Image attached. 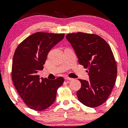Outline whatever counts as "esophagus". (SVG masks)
<instances>
[{
    "instance_id": "obj_1",
    "label": "esophagus",
    "mask_w": 128,
    "mask_h": 128,
    "mask_svg": "<svg viewBox=\"0 0 128 128\" xmlns=\"http://www.w3.org/2000/svg\"><path fill=\"white\" fill-rule=\"evenodd\" d=\"M65 79L66 80H73V78H69L68 76H66L65 77Z\"/></svg>"
}]
</instances>
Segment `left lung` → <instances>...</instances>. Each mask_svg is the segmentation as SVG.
<instances>
[{
    "label": "left lung",
    "mask_w": 128,
    "mask_h": 128,
    "mask_svg": "<svg viewBox=\"0 0 128 128\" xmlns=\"http://www.w3.org/2000/svg\"><path fill=\"white\" fill-rule=\"evenodd\" d=\"M66 38L74 50L79 64L88 72V80L79 79L81 88L76 92L78 98L86 106H99L108 99L117 78V64L111 48L96 34H68Z\"/></svg>",
    "instance_id": "left-lung-1"
}]
</instances>
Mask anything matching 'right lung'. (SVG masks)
<instances>
[{
	"label": "right lung",
	"mask_w": 128,
	"mask_h": 128,
	"mask_svg": "<svg viewBox=\"0 0 128 128\" xmlns=\"http://www.w3.org/2000/svg\"><path fill=\"white\" fill-rule=\"evenodd\" d=\"M64 34L36 32L17 46L12 60L11 76L19 96L29 108L42 111L55 102L57 90L62 85V77L54 80L40 78L48 53L64 38Z\"/></svg>",
	"instance_id": "obj_1"
}]
</instances>
